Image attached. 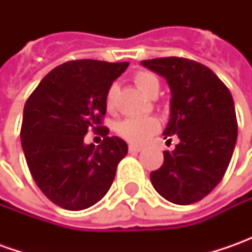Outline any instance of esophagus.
<instances>
[{"mask_svg": "<svg viewBox=\"0 0 252 252\" xmlns=\"http://www.w3.org/2000/svg\"><path fill=\"white\" fill-rule=\"evenodd\" d=\"M129 151H130V153H139V151H141V147L140 146H134V144H130V146H129Z\"/></svg>", "mask_w": 252, "mask_h": 252, "instance_id": "1", "label": "esophagus"}]
</instances>
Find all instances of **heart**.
Here are the masks:
<instances>
[{
    "instance_id": "1",
    "label": "heart",
    "mask_w": 252,
    "mask_h": 252,
    "mask_svg": "<svg viewBox=\"0 0 252 252\" xmlns=\"http://www.w3.org/2000/svg\"><path fill=\"white\" fill-rule=\"evenodd\" d=\"M134 83L146 96H150L156 90H158V80L156 75L147 71H140L134 75ZM118 94V85L113 84L106 92V106L112 109L115 106V98ZM160 129V122L154 118H130L119 123L118 131L123 139L134 144H143Z\"/></svg>"
}]
</instances>
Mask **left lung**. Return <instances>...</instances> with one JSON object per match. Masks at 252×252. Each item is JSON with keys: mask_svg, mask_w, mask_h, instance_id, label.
Instances as JSON below:
<instances>
[{"mask_svg": "<svg viewBox=\"0 0 252 252\" xmlns=\"http://www.w3.org/2000/svg\"><path fill=\"white\" fill-rule=\"evenodd\" d=\"M141 64L168 84L169 121L162 134L179 139L174 150L164 151L151 184L172 203H195L216 188L231 160L237 141L233 96L216 74L193 60L164 57Z\"/></svg>", "mask_w": 252, "mask_h": 252, "instance_id": "1", "label": "left lung"}]
</instances>
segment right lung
I'll use <instances>...</instances> for the list:
<instances>
[{
	"label": "right lung",
	"instance_id": "add662e5",
	"mask_svg": "<svg viewBox=\"0 0 252 252\" xmlns=\"http://www.w3.org/2000/svg\"><path fill=\"white\" fill-rule=\"evenodd\" d=\"M129 63L75 60L56 67L28 98L21 141L29 171L47 198L67 210L99 202L111 188L127 144L99 126L106 92ZM92 128L104 141L95 148L83 136Z\"/></svg>",
	"mask_w": 252,
	"mask_h": 252
}]
</instances>
